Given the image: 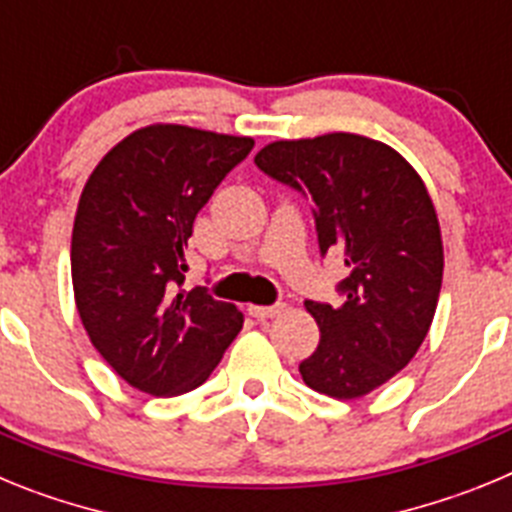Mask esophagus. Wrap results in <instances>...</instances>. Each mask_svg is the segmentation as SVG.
<instances>
[{
  "label": "esophagus",
  "instance_id": "esophagus-1",
  "mask_svg": "<svg viewBox=\"0 0 512 512\" xmlns=\"http://www.w3.org/2000/svg\"><path fill=\"white\" fill-rule=\"evenodd\" d=\"M284 310V305H248V315H253V318H274V315H279V312Z\"/></svg>",
  "mask_w": 512,
  "mask_h": 512
}]
</instances>
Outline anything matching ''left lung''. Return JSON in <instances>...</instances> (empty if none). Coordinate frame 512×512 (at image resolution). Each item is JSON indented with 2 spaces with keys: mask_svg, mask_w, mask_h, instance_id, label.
<instances>
[{
  "mask_svg": "<svg viewBox=\"0 0 512 512\" xmlns=\"http://www.w3.org/2000/svg\"><path fill=\"white\" fill-rule=\"evenodd\" d=\"M256 166L310 197L320 251L348 269L341 307L305 302L320 343L302 379L336 400L369 395L410 364L436 315L443 241L431 194L395 148L356 133L274 140Z\"/></svg>",
  "mask_w": 512,
  "mask_h": 512,
  "instance_id": "8db88e82",
  "label": "left lung"
}]
</instances>
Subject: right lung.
Masks as SVG:
<instances>
[{
    "instance_id": "1",
    "label": "right lung",
    "mask_w": 512,
    "mask_h": 512,
    "mask_svg": "<svg viewBox=\"0 0 512 512\" xmlns=\"http://www.w3.org/2000/svg\"><path fill=\"white\" fill-rule=\"evenodd\" d=\"M253 138L153 122L89 174L71 233V282L89 341L130 387L174 397L200 387L243 328L241 310L184 292L194 217Z\"/></svg>"
}]
</instances>
